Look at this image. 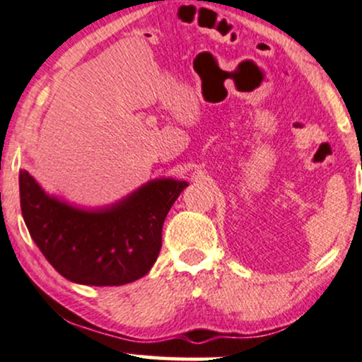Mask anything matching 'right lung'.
I'll use <instances>...</instances> for the list:
<instances>
[{"mask_svg":"<svg viewBox=\"0 0 362 362\" xmlns=\"http://www.w3.org/2000/svg\"><path fill=\"white\" fill-rule=\"evenodd\" d=\"M185 187V180L155 178L115 204L81 209L47 194L21 170V214L41 254L68 281L123 286L152 269L163 222Z\"/></svg>","mask_w":362,"mask_h":362,"instance_id":"obj_1","label":"right lung"}]
</instances>
